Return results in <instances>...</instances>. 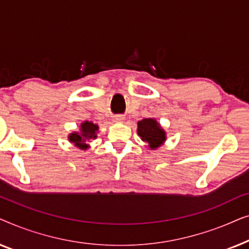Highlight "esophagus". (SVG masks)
Masks as SVG:
<instances>
[{
  "label": "esophagus",
  "instance_id": "obj_1",
  "mask_svg": "<svg viewBox=\"0 0 249 249\" xmlns=\"http://www.w3.org/2000/svg\"><path fill=\"white\" fill-rule=\"evenodd\" d=\"M124 115H115L113 119L114 122H124Z\"/></svg>",
  "mask_w": 249,
  "mask_h": 249
}]
</instances>
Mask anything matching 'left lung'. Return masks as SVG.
<instances>
[{
	"label": "left lung",
	"instance_id": "obj_1",
	"mask_svg": "<svg viewBox=\"0 0 249 249\" xmlns=\"http://www.w3.org/2000/svg\"><path fill=\"white\" fill-rule=\"evenodd\" d=\"M137 125L138 136L142 138V142H145L148 145V147L151 149L160 147L165 142V131L163 130L155 119H142V121H138Z\"/></svg>",
	"mask_w": 249,
	"mask_h": 249
}]
</instances>
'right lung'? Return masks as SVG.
Listing matches in <instances>:
<instances>
[{"label":"right lung","mask_w":249,"mask_h":249,"mask_svg":"<svg viewBox=\"0 0 249 249\" xmlns=\"http://www.w3.org/2000/svg\"><path fill=\"white\" fill-rule=\"evenodd\" d=\"M98 125L89 121H84L80 124V131H73L69 135V142L74 144V146L79 147L80 149H87L88 144L86 142H89L90 139H95L97 137Z\"/></svg>","instance_id":"1"}]
</instances>
